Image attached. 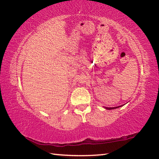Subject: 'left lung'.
<instances>
[{"mask_svg":"<svg viewBox=\"0 0 159 159\" xmlns=\"http://www.w3.org/2000/svg\"><path fill=\"white\" fill-rule=\"evenodd\" d=\"M118 107H113V108H111V107H105L107 109H109V110H111V109H117V108H118Z\"/></svg>","mask_w":159,"mask_h":159,"instance_id":"8db88e82","label":"left lung"}]
</instances>
